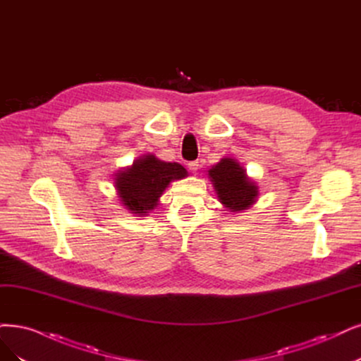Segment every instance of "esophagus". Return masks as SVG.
<instances>
[{
  "label": "esophagus",
  "mask_w": 361,
  "mask_h": 361,
  "mask_svg": "<svg viewBox=\"0 0 361 361\" xmlns=\"http://www.w3.org/2000/svg\"><path fill=\"white\" fill-rule=\"evenodd\" d=\"M188 166L192 172H196L199 168H201V160H192V162L188 164Z\"/></svg>",
  "instance_id": "34e87169"
}]
</instances>
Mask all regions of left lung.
Here are the masks:
<instances>
[{
	"label": "left lung",
	"mask_w": 361,
	"mask_h": 361,
	"mask_svg": "<svg viewBox=\"0 0 361 361\" xmlns=\"http://www.w3.org/2000/svg\"><path fill=\"white\" fill-rule=\"evenodd\" d=\"M208 173L221 204L233 212L245 209L256 201V184L247 178L245 171L236 160L224 157Z\"/></svg>",
	"instance_id": "obj_1"
}]
</instances>
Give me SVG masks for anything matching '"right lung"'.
<instances>
[{"instance_id": "add662e5", "label": "right lung", "mask_w": 361, "mask_h": 361, "mask_svg": "<svg viewBox=\"0 0 361 361\" xmlns=\"http://www.w3.org/2000/svg\"><path fill=\"white\" fill-rule=\"evenodd\" d=\"M185 176L188 171L180 164L162 162L149 154L135 160L128 171L120 172L116 177V188L123 205L133 214L144 216L157 205L159 196L172 180H180Z\"/></svg>"}]
</instances>
